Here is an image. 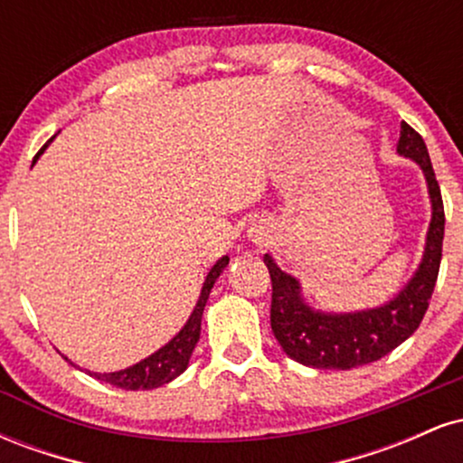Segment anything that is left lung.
I'll return each instance as SVG.
<instances>
[{"label": "left lung", "instance_id": "obj_1", "mask_svg": "<svg viewBox=\"0 0 463 463\" xmlns=\"http://www.w3.org/2000/svg\"><path fill=\"white\" fill-rule=\"evenodd\" d=\"M396 150L401 156L420 165L427 178L433 209L422 261L396 298L374 309L354 313L316 311L302 298L298 280L283 272L269 254L263 257L272 279V333L280 348L302 365L320 370H350L372 364L413 335L429 309L442 261L444 202L424 139L407 121L401 124Z\"/></svg>", "mask_w": 463, "mask_h": 463}]
</instances>
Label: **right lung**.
Segmentation results:
<instances>
[{
  "label": "right lung",
  "mask_w": 463,
  "mask_h": 463,
  "mask_svg": "<svg viewBox=\"0 0 463 463\" xmlns=\"http://www.w3.org/2000/svg\"><path fill=\"white\" fill-rule=\"evenodd\" d=\"M39 154H36V156H39ZM226 265H228V257H222L220 261L211 268L204 285H202L198 305H195V309L189 316L187 324L180 328V333L172 339V342H167L163 348H158L156 353H152L150 357H146L143 361H139V364L130 365V368L126 370L104 372V374H99V372H89V374L95 376L98 381H104V383L121 387V390H154V387H161L165 383H169V381L176 379L178 374H183L189 365L191 353H194L195 344H198L200 339V324H202V313H204L206 300H209L211 289H213L215 280L220 279V274L224 272Z\"/></svg>",
  "instance_id": "right-lung-1"
}]
</instances>
